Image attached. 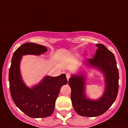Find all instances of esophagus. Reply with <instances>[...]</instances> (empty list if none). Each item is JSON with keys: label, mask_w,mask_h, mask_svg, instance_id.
Here are the masks:
<instances>
[{"label": "esophagus", "mask_w": 128, "mask_h": 128, "mask_svg": "<svg viewBox=\"0 0 128 128\" xmlns=\"http://www.w3.org/2000/svg\"><path fill=\"white\" fill-rule=\"evenodd\" d=\"M66 77H67V80H69L70 78V77H71L70 74H69V73H67V74H66Z\"/></svg>", "instance_id": "obj_1"}]
</instances>
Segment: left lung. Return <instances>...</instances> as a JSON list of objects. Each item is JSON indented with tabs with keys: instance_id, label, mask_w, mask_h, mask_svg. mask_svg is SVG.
I'll return each instance as SVG.
<instances>
[{
	"instance_id": "obj_1",
	"label": "left lung",
	"mask_w": 128,
	"mask_h": 128,
	"mask_svg": "<svg viewBox=\"0 0 128 128\" xmlns=\"http://www.w3.org/2000/svg\"><path fill=\"white\" fill-rule=\"evenodd\" d=\"M98 47L93 58L88 62L102 70L106 76V89L103 96L97 101L87 99L84 94L85 77L74 75L68 81L71 88L73 107L80 116L88 117L100 116L106 112L116 100L118 91V69L114 53L102 44Z\"/></svg>"
}]
</instances>
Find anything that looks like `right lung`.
Instances as JSON below:
<instances>
[{
    "label": "right lung",
    "instance_id": "1",
    "mask_svg": "<svg viewBox=\"0 0 128 128\" xmlns=\"http://www.w3.org/2000/svg\"><path fill=\"white\" fill-rule=\"evenodd\" d=\"M47 50L46 47L37 44L28 42L22 45L14 52L9 70L10 90L12 100L20 110L32 118L51 116L61 86L67 83L65 74L56 77L47 76L33 89L26 88L22 82L19 71L22 56L39 55Z\"/></svg>",
    "mask_w": 128,
    "mask_h": 128
}]
</instances>
